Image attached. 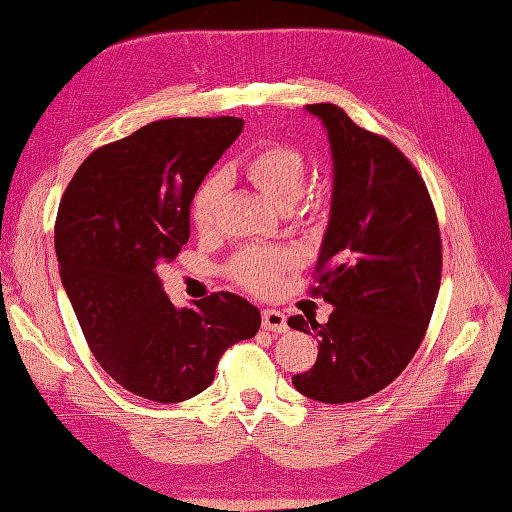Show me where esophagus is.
Masks as SVG:
<instances>
[{"mask_svg": "<svg viewBox=\"0 0 512 512\" xmlns=\"http://www.w3.org/2000/svg\"><path fill=\"white\" fill-rule=\"evenodd\" d=\"M263 327L269 332L285 334L289 330L287 316L281 310H263Z\"/></svg>", "mask_w": 512, "mask_h": 512, "instance_id": "obj_1", "label": "esophagus"}]
</instances>
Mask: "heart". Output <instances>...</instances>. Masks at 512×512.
I'll return each instance as SVG.
<instances>
[{"label": "heart", "mask_w": 512, "mask_h": 512, "mask_svg": "<svg viewBox=\"0 0 512 512\" xmlns=\"http://www.w3.org/2000/svg\"><path fill=\"white\" fill-rule=\"evenodd\" d=\"M238 171L278 209L294 207L305 191L307 162L303 153L289 144H265L240 162ZM225 187L223 176H211L198 187L191 216L200 231L214 229ZM287 265L289 256L278 249H247L229 265V274L252 292L267 294Z\"/></svg>", "instance_id": "1"}]
</instances>
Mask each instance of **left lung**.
Instances as JSON below:
<instances>
[{"mask_svg": "<svg viewBox=\"0 0 512 512\" xmlns=\"http://www.w3.org/2000/svg\"><path fill=\"white\" fill-rule=\"evenodd\" d=\"M332 151L330 220L314 292L334 307L327 323L292 316L318 336L312 370L294 388L321 403L372 397L406 370L430 323L441 283V238L426 182L390 140L341 106L307 104Z\"/></svg>", "mask_w": 512, "mask_h": 512, "instance_id": "1", "label": "left lung"}]
</instances>
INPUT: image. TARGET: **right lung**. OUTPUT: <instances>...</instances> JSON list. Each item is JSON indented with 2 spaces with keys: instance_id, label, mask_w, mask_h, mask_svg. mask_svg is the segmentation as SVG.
I'll use <instances>...</instances> for the list:
<instances>
[{
  "instance_id": "add662e5",
  "label": "right lung",
  "mask_w": 512,
  "mask_h": 512,
  "mask_svg": "<svg viewBox=\"0 0 512 512\" xmlns=\"http://www.w3.org/2000/svg\"><path fill=\"white\" fill-rule=\"evenodd\" d=\"M238 118L158 120L93 151L55 220L60 278L106 374L149 401L207 390L220 356L256 336L260 312L231 292L176 307L158 265L189 240V209L243 131Z\"/></svg>"
}]
</instances>
